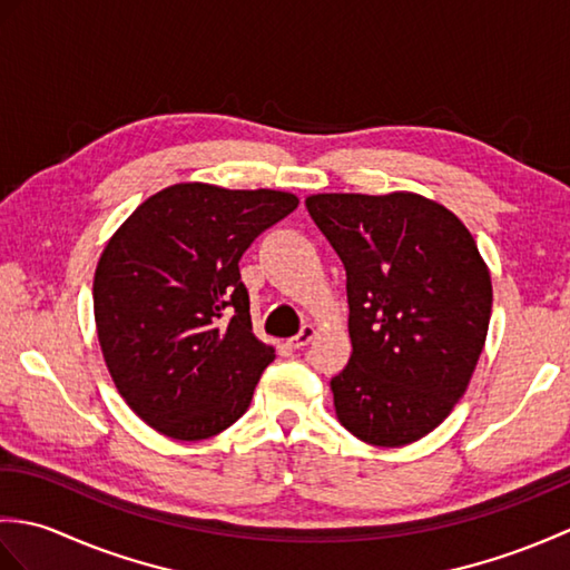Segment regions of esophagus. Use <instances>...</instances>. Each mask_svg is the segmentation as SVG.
Segmentation results:
<instances>
[{"mask_svg":"<svg viewBox=\"0 0 570 570\" xmlns=\"http://www.w3.org/2000/svg\"><path fill=\"white\" fill-rule=\"evenodd\" d=\"M313 337H316V328H313V325L308 323V325H304V328H301V333L296 337L288 341V345H292L294 350H301V347H306L313 341Z\"/></svg>","mask_w":570,"mask_h":570,"instance_id":"obj_1","label":"esophagus"}]
</instances>
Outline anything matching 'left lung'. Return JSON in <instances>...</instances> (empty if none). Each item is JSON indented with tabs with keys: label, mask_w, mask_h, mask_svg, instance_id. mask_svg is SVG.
<instances>
[{
	"label": "left lung",
	"mask_w": 570,
	"mask_h": 570,
	"mask_svg": "<svg viewBox=\"0 0 570 570\" xmlns=\"http://www.w3.org/2000/svg\"><path fill=\"white\" fill-rule=\"evenodd\" d=\"M347 274L353 355L331 380L335 414L360 441L409 445L465 394L485 347L492 282L475 237L419 193L306 198Z\"/></svg>",
	"instance_id": "obj_1"
}]
</instances>
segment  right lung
Wrapping results in <instances>:
<instances>
[{
    "mask_svg": "<svg viewBox=\"0 0 570 570\" xmlns=\"http://www.w3.org/2000/svg\"><path fill=\"white\" fill-rule=\"evenodd\" d=\"M296 205L286 190L176 184L105 245L92 282L98 341L117 392L154 431L203 441L247 411L276 355L252 333L237 264Z\"/></svg>",
    "mask_w": 570,
    "mask_h": 570,
    "instance_id": "1",
    "label": "right lung"
}]
</instances>
